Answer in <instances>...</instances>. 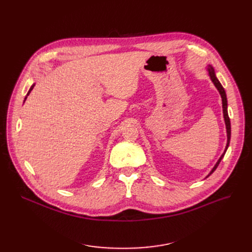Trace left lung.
I'll use <instances>...</instances> for the list:
<instances>
[{
  "label": "left lung",
  "mask_w": 252,
  "mask_h": 252,
  "mask_svg": "<svg viewBox=\"0 0 252 252\" xmlns=\"http://www.w3.org/2000/svg\"><path fill=\"white\" fill-rule=\"evenodd\" d=\"M208 73H209V76L211 78V81H213V83L215 84L216 88L218 89V91L220 92V97H221V101H222V112H223V118H224V123H226V128H227V136H228V142H227V146H226V149H224V152L222 153V155L220 157V159L218 160L217 164L215 165V167L211 169V171L209 173V175L206 177L208 178L211 174L214 173V171L217 169V167L219 166L220 160L222 159V157L224 156V153H226L228 147H229V144H230V139H231V123H230V118H229V115H228V110H227V106H228V103H227V96H226V92H224L222 86L220 85V83L219 82V79L217 78L216 76V73H215V69L213 68V66H208Z\"/></svg>",
  "instance_id": "left-lung-1"
}]
</instances>
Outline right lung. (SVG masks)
<instances>
[{"mask_svg": "<svg viewBox=\"0 0 252 252\" xmlns=\"http://www.w3.org/2000/svg\"><path fill=\"white\" fill-rule=\"evenodd\" d=\"M33 87H34V85H32V88H31V89H30V91H29V93H28V95H26V97H25V99H24V101H25V100H26V98H28V96H29V95H30V93H31V92H32V89H33Z\"/></svg>", "mask_w": 252, "mask_h": 252, "instance_id": "obj_1", "label": "right lung"}]
</instances>
